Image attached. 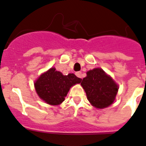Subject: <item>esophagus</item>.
<instances>
[{"instance_id":"esophagus-1","label":"esophagus","mask_w":146,"mask_h":146,"mask_svg":"<svg viewBox=\"0 0 146 146\" xmlns=\"http://www.w3.org/2000/svg\"><path fill=\"white\" fill-rule=\"evenodd\" d=\"M76 75H77V77H78L79 78H82V72H76Z\"/></svg>"}]
</instances>
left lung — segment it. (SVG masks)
<instances>
[{"label": "left lung", "mask_w": 146, "mask_h": 146, "mask_svg": "<svg viewBox=\"0 0 146 146\" xmlns=\"http://www.w3.org/2000/svg\"><path fill=\"white\" fill-rule=\"evenodd\" d=\"M81 85L88 101L98 109L106 108L114 101L118 86L102 69H94L87 72Z\"/></svg>", "instance_id": "obj_1"}]
</instances>
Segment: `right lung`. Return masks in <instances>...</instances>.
<instances>
[{
    "label": "right lung",
    "mask_w": 146,
    "mask_h": 146,
    "mask_svg": "<svg viewBox=\"0 0 146 146\" xmlns=\"http://www.w3.org/2000/svg\"><path fill=\"white\" fill-rule=\"evenodd\" d=\"M82 79L74 74L63 75L51 68L41 74L35 83L36 92L41 99L50 105H58L64 101L72 86L80 83Z\"/></svg>",
    "instance_id": "add662e5"
}]
</instances>
